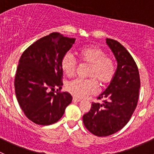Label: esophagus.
Masks as SVG:
<instances>
[{
  "label": "esophagus",
  "mask_w": 154,
  "mask_h": 154,
  "mask_svg": "<svg viewBox=\"0 0 154 154\" xmlns=\"http://www.w3.org/2000/svg\"><path fill=\"white\" fill-rule=\"evenodd\" d=\"M72 100H73V102H80L81 101V100H80V99L77 98V97H73Z\"/></svg>",
  "instance_id": "1"
}]
</instances>
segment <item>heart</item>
<instances>
[{
	"instance_id": "heart-1",
	"label": "heart",
	"mask_w": 154,
	"mask_h": 154,
	"mask_svg": "<svg viewBox=\"0 0 154 154\" xmlns=\"http://www.w3.org/2000/svg\"><path fill=\"white\" fill-rule=\"evenodd\" d=\"M79 61L81 64L88 66L86 71V80H71L66 85V90L73 96L84 98L97 91V83L100 86H106L114 78L116 66L114 60L107 57L102 48L89 46L80 50ZM62 69L68 77H72L76 73L77 62L71 52H67L62 57L60 62Z\"/></svg>"
}]
</instances>
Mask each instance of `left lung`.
Masks as SVG:
<instances>
[{
    "instance_id": "obj_1",
    "label": "left lung",
    "mask_w": 154,
    "mask_h": 154,
    "mask_svg": "<svg viewBox=\"0 0 154 154\" xmlns=\"http://www.w3.org/2000/svg\"><path fill=\"white\" fill-rule=\"evenodd\" d=\"M106 44L118 63L114 78L97 99L106 98L103 103H91L84 114L83 124L97 136H107L122 130L128 123L136 108L140 88L137 65L127 50L118 41L106 38Z\"/></svg>"
}]
</instances>
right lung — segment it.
<instances>
[{
	"label": "right lung",
	"instance_id": "add662e5",
	"mask_svg": "<svg viewBox=\"0 0 154 154\" xmlns=\"http://www.w3.org/2000/svg\"><path fill=\"white\" fill-rule=\"evenodd\" d=\"M75 38L52 32L29 46L21 55L15 77V95L24 115L39 125L58 122L72 101L69 93L62 92V57ZM56 86L59 87L54 91Z\"/></svg>",
	"mask_w": 154,
	"mask_h": 154
}]
</instances>
